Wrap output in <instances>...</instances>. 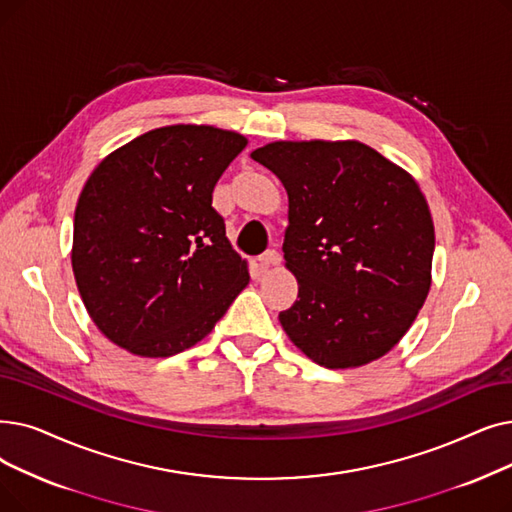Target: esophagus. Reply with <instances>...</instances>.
<instances>
[{
  "mask_svg": "<svg viewBox=\"0 0 512 512\" xmlns=\"http://www.w3.org/2000/svg\"><path fill=\"white\" fill-rule=\"evenodd\" d=\"M280 261H282V255L276 249H270V251H265L263 255H259L261 268H270V265H278Z\"/></svg>",
  "mask_w": 512,
  "mask_h": 512,
  "instance_id": "34e87169",
  "label": "esophagus"
}]
</instances>
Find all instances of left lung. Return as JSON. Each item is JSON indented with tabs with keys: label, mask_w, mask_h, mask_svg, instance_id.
Here are the masks:
<instances>
[{
	"label": "left lung",
	"mask_w": 512,
	"mask_h": 512,
	"mask_svg": "<svg viewBox=\"0 0 512 512\" xmlns=\"http://www.w3.org/2000/svg\"><path fill=\"white\" fill-rule=\"evenodd\" d=\"M251 157L288 192L282 251L299 299L278 316L286 335L324 368L381 358L431 286L435 230L420 188L360 142H274Z\"/></svg>",
	"instance_id": "obj_1"
}]
</instances>
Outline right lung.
<instances>
[{"label":"right lung","mask_w":512,"mask_h":512,"mask_svg":"<svg viewBox=\"0 0 512 512\" xmlns=\"http://www.w3.org/2000/svg\"><path fill=\"white\" fill-rule=\"evenodd\" d=\"M247 146L209 125L152 129L94 169L75 209L73 272L96 326L144 358L205 339L249 284L213 209V188Z\"/></svg>","instance_id":"obj_1"}]
</instances>
